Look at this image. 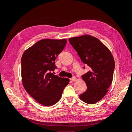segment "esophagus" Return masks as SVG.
<instances>
[{
    "label": "esophagus",
    "mask_w": 132,
    "mask_h": 132,
    "mask_svg": "<svg viewBox=\"0 0 132 132\" xmlns=\"http://www.w3.org/2000/svg\"><path fill=\"white\" fill-rule=\"evenodd\" d=\"M71 80L72 81H75L77 80V77H73L71 79Z\"/></svg>",
    "instance_id": "esophagus-1"
}]
</instances>
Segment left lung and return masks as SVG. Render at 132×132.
Segmentation results:
<instances>
[{
  "label": "left lung",
  "mask_w": 132,
  "mask_h": 132,
  "mask_svg": "<svg viewBox=\"0 0 132 132\" xmlns=\"http://www.w3.org/2000/svg\"><path fill=\"white\" fill-rule=\"evenodd\" d=\"M69 42L83 63L90 67L88 72L82 75L87 89L79 98L89 104L98 102L107 94L112 84L115 69L113 55L100 40L91 36L70 38Z\"/></svg>",
  "instance_id": "obj_1"
}]
</instances>
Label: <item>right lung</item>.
<instances>
[{"instance_id":"add662e5","label":"right lung","mask_w":132,"mask_h":132,"mask_svg":"<svg viewBox=\"0 0 132 132\" xmlns=\"http://www.w3.org/2000/svg\"><path fill=\"white\" fill-rule=\"evenodd\" d=\"M67 44L66 39H43L27 49L21 57L24 88L40 104L51 106L57 103L70 80L51 72L57 67L56 57Z\"/></svg>"}]
</instances>
